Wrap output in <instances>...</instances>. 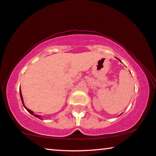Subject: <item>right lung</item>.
I'll list each match as a JSON object with an SVG mask.
<instances>
[{
	"label": "right lung",
	"mask_w": 156,
	"mask_h": 156,
	"mask_svg": "<svg viewBox=\"0 0 156 156\" xmlns=\"http://www.w3.org/2000/svg\"><path fill=\"white\" fill-rule=\"evenodd\" d=\"M20 97H21V100H22V104H23V105H24V107L26 108V110H27V111L29 112V113H31V115H34L35 117H38V118H39V119H41L40 118V116L39 115H34L33 113V112L31 111V110H29V109H28V108H27L25 106H24V103H23V99H22V93H21V90H20Z\"/></svg>",
	"instance_id": "add662e5"
}]
</instances>
